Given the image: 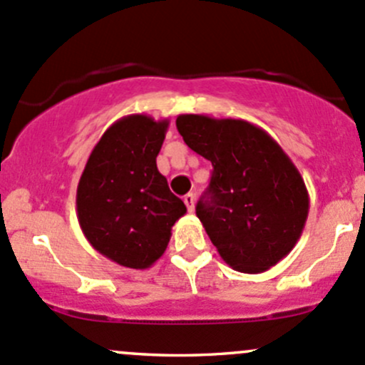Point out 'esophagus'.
I'll return each mask as SVG.
<instances>
[{
	"mask_svg": "<svg viewBox=\"0 0 365 365\" xmlns=\"http://www.w3.org/2000/svg\"><path fill=\"white\" fill-rule=\"evenodd\" d=\"M184 204H186V207L190 212H193L195 210V195L193 193H187L184 195Z\"/></svg>",
	"mask_w": 365,
	"mask_h": 365,
	"instance_id": "1",
	"label": "esophagus"
}]
</instances>
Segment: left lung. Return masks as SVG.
Masks as SVG:
<instances>
[{
    "label": "left lung",
    "mask_w": 365,
    "mask_h": 365,
    "mask_svg": "<svg viewBox=\"0 0 365 365\" xmlns=\"http://www.w3.org/2000/svg\"><path fill=\"white\" fill-rule=\"evenodd\" d=\"M190 149L212 163L197 216L220 257L239 272H265L300 239L309 212L302 175L281 145L242 119L181 114Z\"/></svg>",
    "instance_id": "obj_1"
}]
</instances>
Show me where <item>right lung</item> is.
<instances>
[{
	"label": "right lung",
	"mask_w": 365,
	"mask_h": 365,
	"mask_svg": "<svg viewBox=\"0 0 365 365\" xmlns=\"http://www.w3.org/2000/svg\"><path fill=\"white\" fill-rule=\"evenodd\" d=\"M168 119L131 114L101 135L77 186V217L100 255L128 269H149L186 214L156 167Z\"/></svg>",
	"instance_id": "right-lung-1"
}]
</instances>
